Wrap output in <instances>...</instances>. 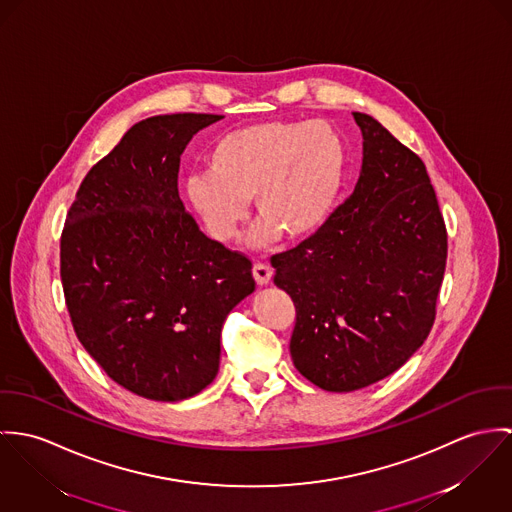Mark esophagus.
<instances>
[{"instance_id":"esophagus-1","label":"esophagus","mask_w":512,"mask_h":512,"mask_svg":"<svg viewBox=\"0 0 512 512\" xmlns=\"http://www.w3.org/2000/svg\"><path fill=\"white\" fill-rule=\"evenodd\" d=\"M271 277H273V271L269 265L265 263H255L253 265V279L257 281V284H269L271 283Z\"/></svg>"}]
</instances>
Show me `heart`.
<instances>
[{
	"instance_id": "1",
	"label": "heart",
	"mask_w": 512,
	"mask_h": 512,
	"mask_svg": "<svg viewBox=\"0 0 512 512\" xmlns=\"http://www.w3.org/2000/svg\"><path fill=\"white\" fill-rule=\"evenodd\" d=\"M347 172V147L326 121H263L239 127L216 141L208 171L184 182L190 206L206 231L233 241L255 200L263 220L255 245H269L281 233L302 239L330 218Z\"/></svg>"
}]
</instances>
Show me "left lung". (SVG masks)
Returning a JSON list of instances; mask_svg holds the SVG:
<instances>
[{"label":"left lung","mask_w":512,"mask_h":512,"mask_svg":"<svg viewBox=\"0 0 512 512\" xmlns=\"http://www.w3.org/2000/svg\"><path fill=\"white\" fill-rule=\"evenodd\" d=\"M363 165L353 194L294 249L271 257L296 308L294 367L349 393L402 367L428 338L448 233L422 159L377 119L353 112Z\"/></svg>","instance_id":"8db88e82"}]
</instances>
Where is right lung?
Segmentation results:
<instances>
[{"mask_svg":"<svg viewBox=\"0 0 512 512\" xmlns=\"http://www.w3.org/2000/svg\"><path fill=\"white\" fill-rule=\"evenodd\" d=\"M222 115L135 123L82 180L60 237L66 308L84 349L139 397L176 402L218 375L220 336L255 290L251 261L206 237L178 196L180 155Z\"/></svg>","mask_w":512,"mask_h":512,"instance_id":"right-lung-1","label":"right lung"}]
</instances>
